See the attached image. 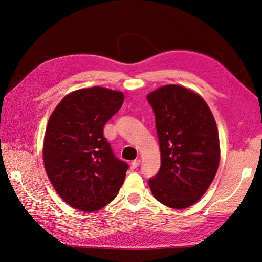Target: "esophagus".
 Segmentation results:
<instances>
[{
    "mask_svg": "<svg viewBox=\"0 0 262 262\" xmlns=\"http://www.w3.org/2000/svg\"><path fill=\"white\" fill-rule=\"evenodd\" d=\"M140 164H141V161H140V160H134V161H132V162H131V168H132V169H136L137 167H139Z\"/></svg>",
    "mask_w": 262,
    "mask_h": 262,
    "instance_id": "obj_1",
    "label": "esophagus"
}]
</instances>
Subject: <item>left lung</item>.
I'll return each instance as SVG.
<instances>
[{
	"instance_id": "8db88e82",
	"label": "left lung",
	"mask_w": 262,
	"mask_h": 262,
	"mask_svg": "<svg viewBox=\"0 0 262 262\" xmlns=\"http://www.w3.org/2000/svg\"><path fill=\"white\" fill-rule=\"evenodd\" d=\"M155 115L161 168L148 185L157 201L185 209L205 193L220 164L217 126L209 106L184 86L166 85L147 95Z\"/></svg>"
}]
</instances>
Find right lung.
I'll list each match as a JSON object with an SVG mask.
<instances>
[{
	"label": "right lung",
	"mask_w": 262,
	"mask_h": 262,
	"mask_svg": "<svg viewBox=\"0 0 262 262\" xmlns=\"http://www.w3.org/2000/svg\"><path fill=\"white\" fill-rule=\"evenodd\" d=\"M124 100L122 92L94 86L70 93L49 118L43 163L55 191L69 205L94 212L112 202L129 166L117 158L104 125Z\"/></svg>",
	"instance_id": "right-lung-1"
}]
</instances>
